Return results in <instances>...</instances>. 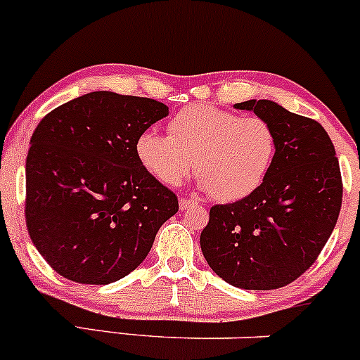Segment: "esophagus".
Segmentation results:
<instances>
[{
  "label": "esophagus",
  "instance_id": "1",
  "mask_svg": "<svg viewBox=\"0 0 360 360\" xmlns=\"http://www.w3.org/2000/svg\"><path fill=\"white\" fill-rule=\"evenodd\" d=\"M196 201L195 200H188V198H179V208L181 210H188L189 207H196Z\"/></svg>",
  "mask_w": 360,
  "mask_h": 360
}]
</instances>
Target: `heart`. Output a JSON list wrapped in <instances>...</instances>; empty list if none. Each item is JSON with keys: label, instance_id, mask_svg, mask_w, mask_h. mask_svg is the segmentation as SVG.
Masks as SVG:
<instances>
[{"label": "heart", "instance_id": "obj_1", "mask_svg": "<svg viewBox=\"0 0 360 360\" xmlns=\"http://www.w3.org/2000/svg\"><path fill=\"white\" fill-rule=\"evenodd\" d=\"M278 140L274 126L258 116L193 104L167 122V136L145 129L135 140L143 171L169 188L195 172L213 200L232 203L251 196L274 165Z\"/></svg>", "mask_w": 360, "mask_h": 360}]
</instances>
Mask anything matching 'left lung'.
<instances>
[{
    "label": "left lung",
    "instance_id": "8db88e82",
    "mask_svg": "<svg viewBox=\"0 0 360 360\" xmlns=\"http://www.w3.org/2000/svg\"><path fill=\"white\" fill-rule=\"evenodd\" d=\"M274 126L278 148L264 183L248 198L210 208L201 251L220 278L248 290L297 280L318 259L342 208L335 147L318 121L271 101H246Z\"/></svg>",
    "mask_w": 360,
    "mask_h": 360
}]
</instances>
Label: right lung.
<instances>
[{"label": "right lung", "mask_w": 360, "mask_h": 360, "mask_svg": "<svg viewBox=\"0 0 360 360\" xmlns=\"http://www.w3.org/2000/svg\"><path fill=\"white\" fill-rule=\"evenodd\" d=\"M169 114L147 97L90 92L51 110L30 138L25 222L54 271L108 285L147 258L177 196L138 164L135 140Z\"/></svg>", "instance_id": "add662e5"}]
</instances>
